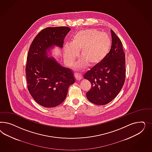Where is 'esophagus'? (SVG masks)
Instances as JSON below:
<instances>
[{
	"label": "esophagus",
	"mask_w": 152,
	"mask_h": 152,
	"mask_svg": "<svg viewBox=\"0 0 152 152\" xmlns=\"http://www.w3.org/2000/svg\"><path fill=\"white\" fill-rule=\"evenodd\" d=\"M75 78L77 80H80L81 78H82V77H81V76L80 75V74H78V73H75Z\"/></svg>",
	"instance_id": "34e87169"
}]
</instances>
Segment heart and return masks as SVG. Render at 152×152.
I'll return each mask as SVG.
<instances>
[{"label":"heart","instance_id":"1","mask_svg":"<svg viewBox=\"0 0 152 152\" xmlns=\"http://www.w3.org/2000/svg\"><path fill=\"white\" fill-rule=\"evenodd\" d=\"M111 46L109 37L96 29H84L78 31L72 38L70 45L64 46V57L69 64H72L80 50L82 59L78 67L99 64L108 53Z\"/></svg>","mask_w":152,"mask_h":152}]
</instances>
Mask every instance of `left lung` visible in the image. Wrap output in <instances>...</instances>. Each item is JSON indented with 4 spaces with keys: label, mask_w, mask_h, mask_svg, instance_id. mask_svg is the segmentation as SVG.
I'll list each match as a JSON object with an SVG mask.
<instances>
[{
    "label": "left lung",
    "mask_w": 152,
    "mask_h": 152,
    "mask_svg": "<svg viewBox=\"0 0 152 152\" xmlns=\"http://www.w3.org/2000/svg\"><path fill=\"white\" fill-rule=\"evenodd\" d=\"M111 33L109 52L83 76L91 83V89L86 93L88 100L99 105L107 104L115 99L125 80V55L122 42L111 29Z\"/></svg>",
    "instance_id": "left-lung-1"
}]
</instances>
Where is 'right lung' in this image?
<instances>
[{"mask_svg":"<svg viewBox=\"0 0 152 152\" xmlns=\"http://www.w3.org/2000/svg\"><path fill=\"white\" fill-rule=\"evenodd\" d=\"M67 27H47L39 33L29 47L26 66L28 90L34 100L45 107L64 101L68 88L75 80L72 70L61 66L47 51L53 46L63 47L70 31Z\"/></svg>","mask_w":152,"mask_h":152,"instance_id":"add662e5","label":"right lung"}]
</instances>
